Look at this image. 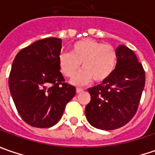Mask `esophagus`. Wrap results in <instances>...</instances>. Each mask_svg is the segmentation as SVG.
Masks as SVG:
<instances>
[{"label":"esophagus","instance_id":"obj_1","mask_svg":"<svg viewBox=\"0 0 155 155\" xmlns=\"http://www.w3.org/2000/svg\"><path fill=\"white\" fill-rule=\"evenodd\" d=\"M76 91H77V93H81L84 91V89H82V88H77L76 89Z\"/></svg>","mask_w":155,"mask_h":155}]
</instances>
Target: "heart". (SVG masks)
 <instances>
[{
  "mask_svg": "<svg viewBox=\"0 0 155 155\" xmlns=\"http://www.w3.org/2000/svg\"><path fill=\"white\" fill-rule=\"evenodd\" d=\"M70 52L58 57L59 68L64 77L71 78L80 69L84 70L73 78L75 84H85L94 79L103 82L109 78L116 66V49L109 44L92 39H84L72 44Z\"/></svg>",
  "mask_w": 155,
  "mask_h": 155,
  "instance_id": "heart-1",
  "label": "heart"
}]
</instances>
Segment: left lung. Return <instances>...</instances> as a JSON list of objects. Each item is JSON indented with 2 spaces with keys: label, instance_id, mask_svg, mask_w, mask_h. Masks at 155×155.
Instances as JSON below:
<instances>
[{
  "label": "left lung",
  "instance_id": "8db88e82",
  "mask_svg": "<svg viewBox=\"0 0 155 155\" xmlns=\"http://www.w3.org/2000/svg\"><path fill=\"white\" fill-rule=\"evenodd\" d=\"M116 69L101 84L90 88L85 116L93 127L113 130L126 125L135 115L145 86V71L134 51L116 49Z\"/></svg>",
  "mask_w": 155,
  "mask_h": 155
}]
</instances>
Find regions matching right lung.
Listing matches in <instances>:
<instances>
[{
    "instance_id": "right-lung-1",
    "label": "right lung",
    "mask_w": 155,
    "mask_h": 155,
    "mask_svg": "<svg viewBox=\"0 0 155 155\" xmlns=\"http://www.w3.org/2000/svg\"><path fill=\"white\" fill-rule=\"evenodd\" d=\"M61 48V39H40L19 51L13 62L9 90L19 115L30 126L55 125L76 94L59 71Z\"/></svg>"
}]
</instances>
